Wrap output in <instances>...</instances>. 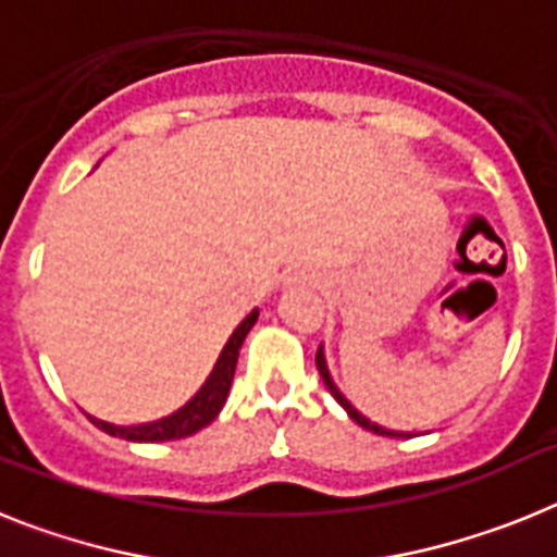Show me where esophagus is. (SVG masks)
Here are the masks:
<instances>
[{
  "mask_svg": "<svg viewBox=\"0 0 557 557\" xmlns=\"http://www.w3.org/2000/svg\"><path fill=\"white\" fill-rule=\"evenodd\" d=\"M304 287H314V273H309V270L298 268L284 278V289H304Z\"/></svg>",
  "mask_w": 557,
  "mask_h": 557,
  "instance_id": "esophagus-1",
  "label": "esophagus"
}]
</instances>
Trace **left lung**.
I'll return each instance as SVG.
<instances>
[{
	"mask_svg": "<svg viewBox=\"0 0 557 557\" xmlns=\"http://www.w3.org/2000/svg\"><path fill=\"white\" fill-rule=\"evenodd\" d=\"M314 366H318V373H321V379H323V385L329 387V393H332L334 398H337V405L343 407V410L348 412V418H351V421H357L359 426H362V430H368V432H376V435H387V437H410L407 435V432H396V430H385V426H379V424H373L371 418H366L362 416V412L357 410V407L351 405V401H348L346 396H343V393H339V387L334 385V379H332V373H329V362H326V351H323V346L318 348V354H314Z\"/></svg>",
	"mask_w": 557,
	"mask_h": 557,
	"instance_id": "8db88e82",
	"label": "left lung"
}]
</instances>
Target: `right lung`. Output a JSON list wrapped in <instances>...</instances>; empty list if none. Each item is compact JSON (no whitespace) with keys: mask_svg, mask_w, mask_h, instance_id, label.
Returning a JSON list of instances; mask_svg holds the SVG:
<instances>
[{"mask_svg":"<svg viewBox=\"0 0 557 557\" xmlns=\"http://www.w3.org/2000/svg\"><path fill=\"white\" fill-rule=\"evenodd\" d=\"M256 318H259V309L245 318L239 326L234 329V334L228 337V343L220 351L218 362L211 368V373L206 376V382L200 385V391L186 401L184 407L172 412V416L159 418V421H147V424H131L120 426L111 424V421H102V418H91V424L100 426L102 432L113 437H125V441H133V444H161V441H178V437H189L195 432H200L203 426H209L214 418L223 410L225 398H228L231 382H234L236 371V359H239V348H243L245 337L253 329Z\"/></svg>","mask_w":557,"mask_h":557,"instance_id":"add662e5","label":"right lung"}]
</instances>
